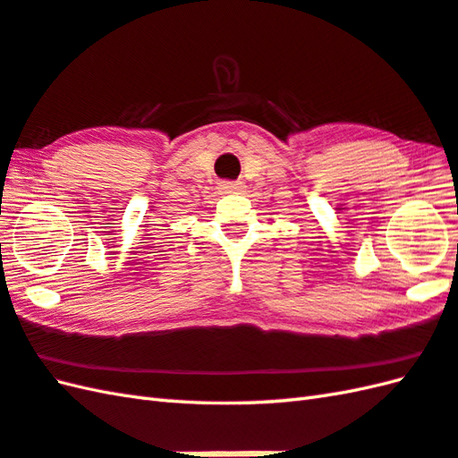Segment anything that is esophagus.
Returning <instances> with one entry per match:
<instances>
[{"instance_id":"esophagus-1","label":"esophagus","mask_w":458,"mask_h":458,"mask_svg":"<svg viewBox=\"0 0 458 458\" xmlns=\"http://www.w3.org/2000/svg\"><path fill=\"white\" fill-rule=\"evenodd\" d=\"M242 189H244V184H242L240 181H224V182H220V191L222 192H240Z\"/></svg>"}]
</instances>
